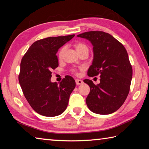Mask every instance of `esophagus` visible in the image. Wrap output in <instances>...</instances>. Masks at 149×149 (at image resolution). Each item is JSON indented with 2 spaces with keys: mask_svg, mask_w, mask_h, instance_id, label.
<instances>
[{
  "mask_svg": "<svg viewBox=\"0 0 149 149\" xmlns=\"http://www.w3.org/2000/svg\"><path fill=\"white\" fill-rule=\"evenodd\" d=\"M75 84H76V85H77V86H79V85H81L83 84V81L81 79H75Z\"/></svg>",
  "mask_w": 149,
  "mask_h": 149,
  "instance_id": "34e87169",
  "label": "esophagus"
}]
</instances>
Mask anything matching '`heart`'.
Returning <instances> with one entry per match:
<instances>
[{"instance_id": "obj_1", "label": "heart", "mask_w": 149, "mask_h": 149, "mask_svg": "<svg viewBox=\"0 0 149 149\" xmlns=\"http://www.w3.org/2000/svg\"><path fill=\"white\" fill-rule=\"evenodd\" d=\"M74 46L75 49H76V50L77 51V52L79 54H81V52H89L88 46H87L86 44L83 43V42H76V43H75ZM65 46H63L60 49V50H59L58 54L59 60H62V59L63 54L65 52ZM80 69H81V68H80ZM77 70H77V68H74L71 69V72L74 73V74H77Z\"/></svg>"}]
</instances>
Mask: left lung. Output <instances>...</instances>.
<instances>
[{
  "mask_svg": "<svg viewBox=\"0 0 149 149\" xmlns=\"http://www.w3.org/2000/svg\"><path fill=\"white\" fill-rule=\"evenodd\" d=\"M89 40L93 48V60L87 75H100V83L84 79L90 87L86 104L92 112L101 115L114 113L121 107L129 93L133 69L123 45L103 31H89L77 35Z\"/></svg>",
  "mask_w": 149,
  "mask_h": 149,
  "instance_id": "1",
  "label": "left lung"
}]
</instances>
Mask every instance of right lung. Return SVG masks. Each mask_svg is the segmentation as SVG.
<instances>
[{
  "mask_svg": "<svg viewBox=\"0 0 149 149\" xmlns=\"http://www.w3.org/2000/svg\"><path fill=\"white\" fill-rule=\"evenodd\" d=\"M74 36L48 37L37 40L21 60L18 80L22 92L33 109L43 116L62 114L75 87L74 79L70 75H65L60 84L50 81L52 70L58 67V49Z\"/></svg>",
  "mask_w": 149,
  "mask_h": 149,
  "instance_id": "obj_1",
  "label": "right lung"
}]
</instances>
